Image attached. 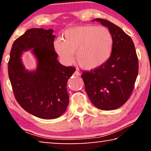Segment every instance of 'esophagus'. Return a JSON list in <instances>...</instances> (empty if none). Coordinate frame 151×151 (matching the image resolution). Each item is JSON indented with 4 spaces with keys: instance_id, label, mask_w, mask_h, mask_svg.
Listing matches in <instances>:
<instances>
[{
    "instance_id": "esophagus-1",
    "label": "esophagus",
    "mask_w": 151,
    "mask_h": 151,
    "mask_svg": "<svg viewBox=\"0 0 151 151\" xmlns=\"http://www.w3.org/2000/svg\"><path fill=\"white\" fill-rule=\"evenodd\" d=\"M75 75H76V76H80V75H81V73H80V72L79 71L76 70V71H75Z\"/></svg>"
}]
</instances>
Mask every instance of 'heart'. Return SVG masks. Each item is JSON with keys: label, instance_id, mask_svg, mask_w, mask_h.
Returning a JSON list of instances; mask_svg holds the SVG:
<instances>
[{"label": "heart", "instance_id": "obj_1", "mask_svg": "<svg viewBox=\"0 0 151 151\" xmlns=\"http://www.w3.org/2000/svg\"><path fill=\"white\" fill-rule=\"evenodd\" d=\"M54 49L67 63L76 61L80 67L93 70L100 67L111 57L113 38L104 27L93 25L74 27L66 29L61 38L54 41Z\"/></svg>", "mask_w": 151, "mask_h": 151}]
</instances>
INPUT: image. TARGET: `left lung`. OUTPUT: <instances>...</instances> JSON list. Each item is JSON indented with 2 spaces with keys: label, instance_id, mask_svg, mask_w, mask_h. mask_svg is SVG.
<instances>
[{
  "label": "left lung",
  "instance_id": "left-lung-1",
  "mask_svg": "<svg viewBox=\"0 0 151 151\" xmlns=\"http://www.w3.org/2000/svg\"><path fill=\"white\" fill-rule=\"evenodd\" d=\"M109 28L113 38L111 57L97 69L82 73L91 102L104 111L114 110L124 104L135 87L139 62L131 37L108 20L96 18Z\"/></svg>",
  "mask_w": 151,
  "mask_h": 151
}]
</instances>
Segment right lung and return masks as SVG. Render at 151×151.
I'll return each mask as SVG.
<instances>
[{"label":"right lung","mask_w":151,"mask_h":151,"mask_svg":"<svg viewBox=\"0 0 151 151\" xmlns=\"http://www.w3.org/2000/svg\"><path fill=\"white\" fill-rule=\"evenodd\" d=\"M53 29L33 28L14 41L10 51L8 74L16 101L27 112L42 119L57 118L69 104L67 84L76 71L58 61ZM33 48L38 60L35 72L27 71L20 56Z\"/></svg>","instance_id":"obj_1"}]
</instances>
